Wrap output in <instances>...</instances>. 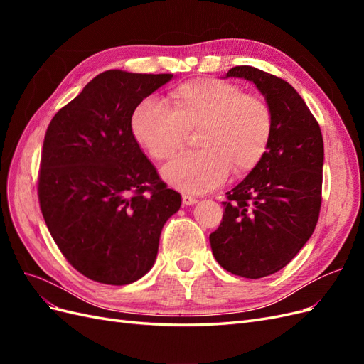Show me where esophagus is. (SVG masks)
<instances>
[{
    "instance_id": "34e87169",
    "label": "esophagus",
    "mask_w": 364,
    "mask_h": 364,
    "mask_svg": "<svg viewBox=\"0 0 364 364\" xmlns=\"http://www.w3.org/2000/svg\"><path fill=\"white\" fill-rule=\"evenodd\" d=\"M182 202L183 205H196L197 203V199L193 196H188V194H183L182 196Z\"/></svg>"
}]
</instances>
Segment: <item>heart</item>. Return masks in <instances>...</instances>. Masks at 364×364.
I'll list each match as a JSON object with an SVG mask.
<instances>
[{
  "label": "heart",
  "mask_w": 364,
  "mask_h": 364,
  "mask_svg": "<svg viewBox=\"0 0 364 364\" xmlns=\"http://www.w3.org/2000/svg\"><path fill=\"white\" fill-rule=\"evenodd\" d=\"M173 107L155 100L142 102L130 119L132 135L156 161L178 151L197 130L200 150L185 151L162 168L164 179L191 194L209 193L235 173L257 167L273 135L269 103L243 87L223 80H196L171 92Z\"/></svg>",
  "instance_id": "obj_1"
}]
</instances>
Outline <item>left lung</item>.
<instances>
[{
	"instance_id": "1",
	"label": "left lung",
	"mask_w": 364,
	"mask_h": 364,
	"mask_svg": "<svg viewBox=\"0 0 364 364\" xmlns=\"http://www.w3.org/2000/svg\"><path fill=\"white\" fill-rule=\"evenodd\" d=\"M226 77L257 85L273 112V135L257 167L226 193L222 223L209 243L225 270L258 279L287 266L314 232L322 205L323 139L290 83L246 65L230 68Z\"/></svg>"
}]
</instances>
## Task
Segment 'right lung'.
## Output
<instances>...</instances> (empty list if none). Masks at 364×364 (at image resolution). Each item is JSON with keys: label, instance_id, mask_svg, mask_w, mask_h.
I'll list each match as a JSON object with an SVG mask.
<instances>
[{"label": "right lung", "instance_id": "obj_1", "mask_svg": "<svg viewBox=\"0 0 364 364\" xmlns=\"http://www.w3.org/2000/svg\"><path fill=\"white\" fill-rule=\"evenodd\" d=\"M173 74H98L53 117L38 197L62 255L83 277L135 282L151 269L165 222L181 208L132 135L130 119Z\"/></svg>", "mask_w": 364, "mask_h": 364}]
</instances>
